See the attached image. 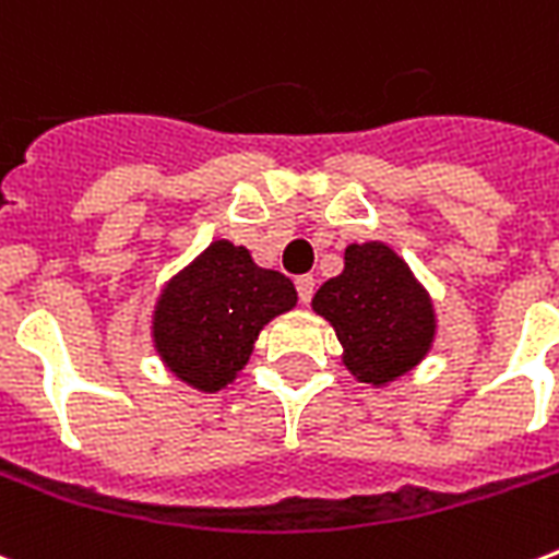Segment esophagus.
Here are the masks:
<instances>
[{"label":"esophagus","instance_id":"34e87169","mask_svg":"<svg viewBox=\"0 0 559 559\" xmlns=\"http://www.w3.org/2000/svg\"><path fill=\"white\" fill-rule=\"evenodd\" d=\"M296 289H298V298H301V301L308 305L310 298H313V275H298Z\"/></svg>","mask_w":559,"mask_h":559}]
</instances>
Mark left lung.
<instances>
[{
    "instance_id": "obj_1",
    "label": "left lung",
    "mask_w": 559,
    "mask_h": 559,
    "mask_svg": "<svg viewBox=\"0 0 559 559\" xmlns=\"http://www.w3.org/2000/svg\"><path fill=\"white\" fill-rule=\"evenodd\" d=\"M313 310L334 325L343 364L374 386L411 372L437 328L428 293L383 242L348 246L346 270L317 289Z\"/></svg>"
}]
</instances>
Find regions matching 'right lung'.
Segmentation results:
<instances>
[{
  "mask_svg": "<svg viewBox=\"0 0 559 559\" xmlns=\"http://www.w3.org/2000/svg\"><path fill=\"white\" fill-rule=\"evenodd\" d=\"M293 305L287 275L261 270L242 246L216 240L160 293L155 348L181 381L216 393L246 366L261 328Z\"/></svg>",
  "mask_w": 559,
  "mask_h": 559,
  "instance_id": "1",
  "label": "right lung"
}]
</instances>
